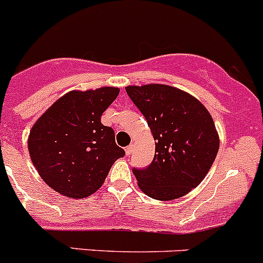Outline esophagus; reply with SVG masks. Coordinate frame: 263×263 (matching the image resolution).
I'll list each match as a JSON object with an SVG mask.
<instances>
[{
    "instance_id": "34e87169",
    "label": "esophagus",
    "mask_w": 263,
    "mask_h": 263,
    "mask_svg": "<svg viewBox=\"0 0 263 263\" xmlns=\"http://www.w3.org/2000/svg\"><path fill=\"white\" fill-rule=\"evenodd\" d=\"M132 152H134V145L131 144V145H128L126 148V154H127V156H131Z\"/></svg>"
}]
</instances>
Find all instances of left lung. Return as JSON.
<instances>
[{"label":"left lung","instance_id":"1","mask_svg":"<svg viewBox=\"0 0 263 263\" xmlns=\"http://www.w3.org/2000/svg\"><path fill=\"white\" fill-rule=\"evenodd\" d=\"M126 92L156 140L151 165L132 168L140 190L162 201L187 195L209 173L219 149L212 115L198 100L170 85H131Z\"/></svg>","mask_w":263,"mask_h":263}]
</instances>
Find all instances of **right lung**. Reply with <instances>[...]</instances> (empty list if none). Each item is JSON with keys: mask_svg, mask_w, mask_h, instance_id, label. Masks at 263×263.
I'll return each instance as SVG.
<instances>
[{"mask_svg": "<svg viewBox=\"0 0 263 263\" xmlns=\"http://www.w3.org/2000/svg\"><path fill=\"white\" fill-rule=\"evenodd\" d=\"M118 88L72 90L54 102L32 127L28 151L43 180L58 193L84 198L104 184L112 163L124 156L114 129L101 115Z\"/></svg>", "mask_w": 263, "mask_h": 263, "instance_id": "add662e5", "label": "right lung"}]
</instances>
